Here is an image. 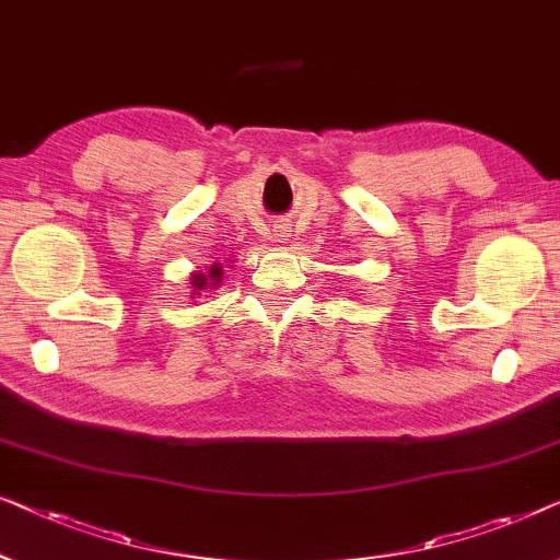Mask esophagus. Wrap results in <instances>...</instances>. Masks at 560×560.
Segmentation results:
<instances>
[{
  "mask_svg": "<svg viewBox=\"0 0 560 560\" xmlns=\"http://www.w3.org/2000/svg\"><path fill=\"white\" fill-rule=\"evenodd\" d=\"M281 235V241H287V238H283V233H279Z\"/></svg>",
  "mask_w": 560,
  "mask_h": 560,
  "instance_id": "1",
  "label": "esophagus"
}]
</instances>
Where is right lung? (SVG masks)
Wrapping results in <instances>:
<instances>
[{"mask_svg": "<svg viewBox=\"0 0 560 560\" xmlns=\"http://www.w3.org/2000/svg\"><path fill=\"white\" fill-rule=\"evenodd\" d=\"M218 281H220V266H212L210 273H198L192 283L198 289H205V287H212V283H218Z\"/></svg>", "mask_w": 560, "mask_h": 560, "instance_id": "add662e5", "label": "right lung"}]
</instances>
